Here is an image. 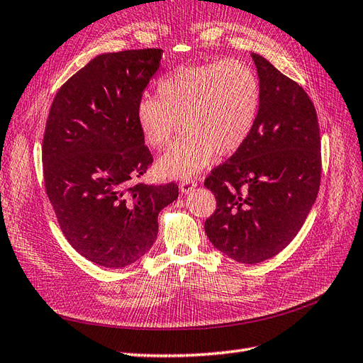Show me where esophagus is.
<instances>
[{
	"label": "esophagus",
	"instance_id": "34e87169",
	"mask_svg": "<svg viewBox=\"0 0 363 363\" xmlns=\"http://www.w3.org/2000/svg\"><path fill=\"white\" fill-rule=\"evenodd\" d=\"M196 185H198L196 181L191 179V178H187V179H182L179 182V189H181L182 193H190L194 187H196Z\"/></svg>",
	"mask_w": 363,
	"mask_h": 363
}]
</instances>
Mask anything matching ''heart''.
Segmentation results:
<instances>
[{"label": "heart", "mask_w": 363, "mask_h": 363, "mask_svg": "<svg viewBox=\"0 0 363 363\" xmlns=\"http://www.w3.org/2000/svg\"><path fill=\"white\" fill-rule=\"evenodd\" d=\"M261 107V82L252 67L236 60L179 66L156 84V98L143 96L136 123L144 141L161 150L184 135L157 161V172L190 178L215 153L238 152L253 132Z\"/></svg>", "instance_id": "heart-1"}]
</instances>
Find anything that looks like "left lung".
<instances>
[{
  "label": "left lung",
  "instance_id": "obj_1",
  "mask_svg": "<svg viewBox=\"0 0 363 363\" xmlns=\"http://www.w3.org/2000/svg\"><path fill=\"white\" fill-rule=\"evenodd\" d=\"M252 58L261 82L255 128L203 181L216 198L203 225L210 242L242 264L264 262L291 242L318 198L322 172L313 101L261 55Z\"/></svg>",
  "mask_w": 363,
  "mask_h": 363
}]
</instances>
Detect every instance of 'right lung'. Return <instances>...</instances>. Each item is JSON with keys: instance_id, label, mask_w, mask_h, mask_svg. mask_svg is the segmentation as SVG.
I'll return each mask as SVG.
<instances>
[{"instance_id": "obj_1", "label": "right lung", "mask_w": 363, "mask_h": 363, "mask_svg": "<svg viewBox=\"0 0 363 363\" xmlns=\"http://www.w3.org/2000/svg\"><path fill=\"white\" fill-rule=\"evenodd\" d=\"M161 49L93 58L55 96L43 139L49 201L69 244L87 261L123 268L152 248L157 215L178 185L138 181L153 162L136 106L160 69Z\"/></svg>"}]
</instances>
